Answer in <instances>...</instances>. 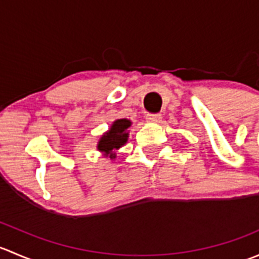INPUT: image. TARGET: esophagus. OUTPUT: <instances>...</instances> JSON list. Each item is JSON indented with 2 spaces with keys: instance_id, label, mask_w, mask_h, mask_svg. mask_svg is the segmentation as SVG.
Here are the masks:
<instances>
[{
  "instance_id": "esophagus-1",
  "label": "esophagus",
  "mask_w": 259,
  "mask_h": 259,
  "mask_svg": "<svg viewBox=\"0 0 259 259\" xmlns=\"http://www.w3.org/2000/svg\"><path fill=\"white\" fill-rule=\"evenodd\" d=\"M146 120L149 122H159L161 120L160 114H146Z\"/></svg>"
}]
</instances>
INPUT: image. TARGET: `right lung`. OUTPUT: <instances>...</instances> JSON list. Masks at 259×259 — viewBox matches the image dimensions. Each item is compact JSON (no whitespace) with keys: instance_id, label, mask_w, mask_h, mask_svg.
Masks as SVG:
<instances>
[{"instance_id":"right-lung-1","label":"right lung","mask_w":259,"mask_h":259,"mask_svg":"<svg viewBox=\"0 0 259 259\" xmlns=\"http://www.w3.org/2000/svg\"><path fill=\"white\" fill-rule=\"evenodd\" d=\"M132 126V121L127 119H117L113 122L110 130L106 132L100 138L98 143V149L104 153V155L109 156L110 159H115V151L121 148L127 142L129 133L127 129Z\"/></svg>"}]
</instances>
